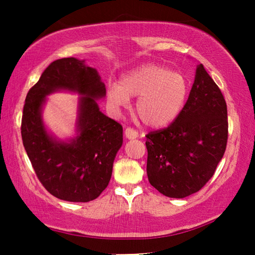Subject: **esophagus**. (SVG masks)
<instances>
[{
    "instance_id": "1",
    "label": "esophagus",
    "mask_w": 255,
    "mask_h": 255,
    "mask_svg": "<svg viewBox=\"0 0 255 255\" xmlns=\"http://www.w3.org/2000/svg\"><path fill=\"white\" fill-rule=\"evenodd\" d=\"M125 136L128 139H136L138 137V131L134 130L133 128H126V130H125Z\"/></svg>"
}]
</instances>
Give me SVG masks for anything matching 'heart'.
<instances>
[{
  "instance_id": "1",
  "label": "heart",
  "mask_w": 255,
  "mask_h": 255,
  "mask_svg": "<svg viewBox=\"0 0 255 255\" xmlns=\"http://www.w3.org/2000/svg\"><path fill=\"white\" fill-rule=\"evenodd\" d=\"M188 82L182 73L160 64L148 63L124 75L110 86L108 105L114 111L125 106L129 97H138L136 113L149 127H164L180 115L187 99Z\"/></svg>"
}]
</instances>
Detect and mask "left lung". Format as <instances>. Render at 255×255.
I'll return each mask as SVG.
<instances>
[{
  "label": "left lung",
  "instance_id": "8db88e82",
  "mask_svg": "<svg viewBox=\"0 0 255 255\" xmlns=\"http://www.w3.org/2000/svg\"><path fill=\"white\" fill-rule=\"evenodd\" d=\"M145 137L148 178L161 194L184 198L210 180L226 151L228 114L223 93L203 64L180 115Z\"/></svg>",
  "mask_w": 255,
  "mask_h": 255
}]
</instances>
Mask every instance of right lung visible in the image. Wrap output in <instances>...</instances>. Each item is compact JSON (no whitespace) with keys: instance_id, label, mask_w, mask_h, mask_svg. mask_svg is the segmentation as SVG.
Here are the masks:
<instances>
[{"instance_id":"1","label":"right lung","mask_w":255,"mask_h":255,"mask_svg":"<svg viewBox=\"0 0 255 255\" xmlns=\"http://www.w3.org/2000/svg\"><path fill=\"white\" fill-rule=\"evenodd\" d=\"M59 89L84 96L79 101V133L70 143L48 134L41 118L45 96ZM105 95L96 70L72 57L51 62L27 93L20 127L23 144L38 180L59 199L90 202L110 183L123 144V127L100 111L95 100Z\"/></svg>"}]
</instances>
